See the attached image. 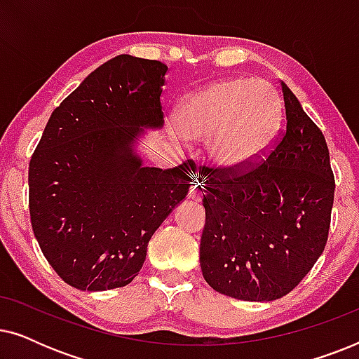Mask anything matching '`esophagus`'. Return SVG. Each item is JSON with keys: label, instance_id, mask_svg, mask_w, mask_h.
<instances>
[{"label": "esophagus", "instance_id": "obj_1", "mask_svg": "<svg viewBox=\"0 0 359 359\" xmlns=\"http://www.w3.org/2000/svg\"><path fill=\"white\" fill-rule=\"evenodd\" d=\"M188 198L194 201V203H201V199H203V188H201L199 183H193V186L189 188Z\"/></svg>", "mask_w": 359, "mask_h": 359}]
</instances>
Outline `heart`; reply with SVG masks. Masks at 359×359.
I'll return each instance as SVG.
<instances>
[{
  "mask_svg": "<svg viewBox=\"0 0 359 359\" xmlns=\"http://www.w3.org/2000/svg\"><path fill=\"white\" fill-rule=\"evenodd\" d=\"M276 91L252 78H227L184 96L173 112L186 140L208 142L212 163L227 175L257 168L271 151L281 127Z\"/></svg>",
  "mask_w": 359,
  "mask_h": 359,
  "instance_id": "b5f03b06",
  "label": "heart"
}]
</instances>
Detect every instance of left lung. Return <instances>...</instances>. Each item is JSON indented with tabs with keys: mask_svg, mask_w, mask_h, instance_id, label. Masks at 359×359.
<instances>
[{
	"mask_svg": "<svg viewBox=\"0 0 359 359\" xmlns=\"http://www.w3.org/2000/svg\"><path fill=\"white\" fill-rule=\"evenodd\" d=\"M286 129L262 165L243 175L199 171L205 209L199 262L224 296H286L327 245L335 178L322 130L281 81Z\"/></svg>",
	"mask_w": 359,
	"mask_h": 359,
	"instance_id": "8db88e82",
	"label": "left lung"
}]
</instances>
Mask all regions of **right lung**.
I'll use <instances>...</instances> for the list:
<instances>
[{
	"instance_id": "1",
	"label": "right lung",
	"mask_w": 359,
	"mask_h": 359,
	"mask_svg": "<svg viewBox=\"0 0 359 359\" xmlns=\"http://www.w3.org/2000/svg\"><path fill=\"white\" fill-rule=\"evenodd\" d=\"M168 67L117 55L52 112L29 163V212L43 257L80 291L127 286L151 235L186 198L196 165H142L134 144L163 124Z\"/></svg>"
}]
</instances>
